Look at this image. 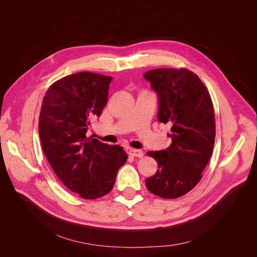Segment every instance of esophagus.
Masks as SVG:
<instances>
[{
  "instance_id": "34e87169",
  "label": "esophagus",
  "mask_w": 257,
  "mask_h": 257,
  "mask_svg": "<svg viewBox=\"0 0 257 257\" xmlns=\"http://www.w3.org/2000/svg\"><path fill=\"white\" fill-rule=\"evenodd\" d=\"M128 154H129L130 156H133V157H139V158H142V157L144 156V153H143V151H141V150H136V149H129Z\"/></svg>"
}]
</instances>
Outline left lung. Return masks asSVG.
Instances as JSON below:
<instances>
[{"mask_svg":"<svg viewBox=\"0 0 257 257\" xmlns=\"http://www.w3.org/2000/svg\"><path fill=\"white\" fill-rule=\"evenodd\" d=\"M144 77L158 96V121L172 125L170 146L147 153L157 161L158 170L146 179V185L157 196L177 198L197 185L212 156L216 135L212 99L199 77L188 69L159 68Z\"/></svg>","mask_w":257,"mask_h":257,"instance_id":"1","label":"left lung"}]
</instances>
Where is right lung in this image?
Wrapping results in <instances>:
<instances>
[{
  "label": "right lung",
  "mask_w": 257,
  "mask_h": 257,
  "mask_svg": "<svg viewBox=\"0 0 257 257\" xmlns=\"http://www.w3.org/2000/svg\"><path fill=\"white\" fill-rule=\"evenodd\" d=\"M111 76L78 72L50 85L42 101L39 136L44 155L61 182L84 199L110 192L127 161L119 146L88 138V126L107 103Z\"/></svg>",
  "instance_id": "add662e5"
}]
</instances>
